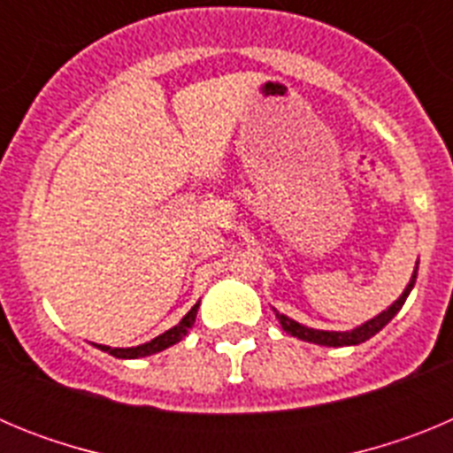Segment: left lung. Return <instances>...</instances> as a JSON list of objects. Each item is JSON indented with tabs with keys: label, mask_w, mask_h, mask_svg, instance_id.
I'll return each instance as SVG.
<instances>
[{
	"label": "left lung",
	"mask_w": 453,
	"mask_h": 453,
	"mask_svg": "<svg viewBox=\"0 0 453 453\" xmlns=\"http://www.w3.org/2000/svg\"><path fill=\"white\" fill-rule=\"evenodd\" d=\"M415 279H418V270L413 272V276H411V281H408L406 290L402 292V297H399L397 302L392 303V306H388V311L379 313L376 318L367 319L365 324H361V326H356V329H351V331H319V329H311V326H303V324L295 322V319H290L288 315L276 313V318H279V324H281V329L286 331V334L295 335V338H299V340H306V342H315V345H324V347L361 345V342L370 340L372 335L379 334V331H381L383 326H386V324L390 322V319L395 318L399 311H402L403 302H406V297L411 295V290H413Z\"/></svg>",
	"instance_id": "obj_1"
}]
</instances>
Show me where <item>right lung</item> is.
Returning a JSON list of instances; mask_svg holds the SVG:
<instances>
[{
    "instance_id": "1",
    "label": "right lung",
    "mask_w": 453,
    "mask_h": 453,
    "mask_svg": "<svg viewBox=\"0 0 453 453\" xmlns=\"http://www.w3.org/2000/svg\"><path fill=\"white\" fill-rule=\"evenodd\" d=\"M197 308H199V302L195 303V306H192L186 315H183V319L177 324V326H172V329L165 331V334L156 335L154 340H150V342H145V345H138V347L95 345V347L102 351H106V354L115 356V358H145V356L158 354V351L167 349V347H172V345H177L179 340L186 338V334L190 331L192 324H195V318H197Z\"/></svg>"
}]
</instances>
